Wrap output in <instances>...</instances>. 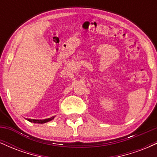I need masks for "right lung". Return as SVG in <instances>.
I'll list each match as a JSON object with an SVG mask.
<instances>
[{
    "instance_id": "1",
    "label": "right lung",
    "mask_w": 157,
    "mask_h": 157,
    "mask_svg": "<svg viewBox=\"0 0 157 157\" xmlns=\"http://www.w3.org/2000/svg\"><path fill=\"white\" fill-rule=\"evenodd\" d=\"M55 117H52L51 118H48V119H45V120H33V119H26L28 121L31 122H34V123H39V124H43V123H46V122L51 121V120H54Z\"/></svg>"
}]
</instances>
